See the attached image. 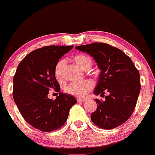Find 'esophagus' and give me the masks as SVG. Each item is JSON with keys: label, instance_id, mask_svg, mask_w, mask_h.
Returning a JSON list of instances; mask_svg holds the SVG:
<instances>
[{"label": "esophagus", "instance_id": "34e87169", "mask_svg": "<svg viewBox=\"0 0 155 155\" xmlns=\"http://www.w3.org/2000/svg\"><path fill=\"white\" fill-rule=\"evenodd\" d=\"M87 100L86 99H82V98H77L78 102H85Z\"/></svg>", "mask_w": 155, "mask_h": 155}]
</instances>
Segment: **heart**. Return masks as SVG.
I'll return each mask as SVG.
<instances>
[{
    "label": "heart",
    "mask_w": 155,
    "mask_h": 155,
    "mask_svg": "<svg viewBox=\"0 0 155 155\" xmlns=\"http://www.w3.org/2000/svg\"><path fill=\"white\" fill-rule=\"evenodd\" d=\"M74 62L83 70H88L92 65V58L86 54H76L73 58ZM66 64V60L61 59L57 63L54 67V75L58 81L63 79V71ZM93 88V83L90 80L86 79L82 81H72L65 88L67 93L77 97H83L86 96Z\"/></svg>",
    "instance_id": "obj_1"
}]
</instances>
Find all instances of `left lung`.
Wrapping results in <instances>:
<instances>
[{
	"mask_svg": "<svg viewBox=\"0 0 155 155\" xmlns=\"http://www.w3.org/2000/svg\"><path fill=\"white\" fill-rule=\"evenodd\" d=\"M91 55L101 72L94 94L104 95V101L95 99L97 109L91 120L100 128L111 130L126 122L134 111L140 90V74L130 58L120 49L105 43L76 47Z\"/></svg>",
	"mask_w": 155,
	"mask_h": 155,
	"instance_id": "left-lung-1",
	"label": "left lung"
}]
</instances>
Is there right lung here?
<instances>
[{
    "label": "right lung",
    "instance_id": "right-lung-1",
    "mask_svg": "<svg viewBox=\"0 0 155 155\" xmlns=\"http://www.w3.org/2000/svg\"><path fill=\"white\" fill-rule=\"evenodd\" d=\"M74 46H47L32 51L19 64L14 76L13 97L21 115L32 127L43 132L59 129L66 122L73 96L60 92L55 100L49 90L60 91L54 67Z\"/></svg>",
    "mask_w": 155,
    "mask_h": 155
}]
</instances>
